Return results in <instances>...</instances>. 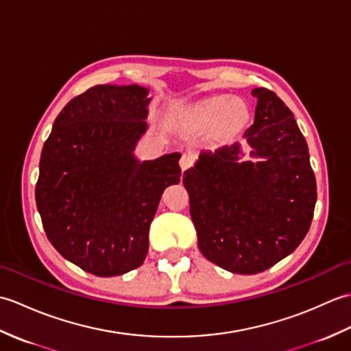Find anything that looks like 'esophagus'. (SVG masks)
Masks as SVG:
<instances>
[{
    "label": "esophagus",
    "mask_w": 351,
    "mask_h": 351,
    "mask_svg": "<svg viewBox=\"0 0 351 351\" xmlns=\"http://www.w3.org/2000/svg\"><path fill=\"white\" fill-rule=\"evenodd\" d=\"M180 166H181L182 171H184V170H187V169H190V167L193 166V156H191V155H189V154H184V155H182V158H181V161H180Z\"/></svg>",
    "instance_id": "esophagus-1"
}]
</instances>
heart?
<instances>
[{
  "mask_svg": "<svg viewBox=\"0 0 351 351\" xmlns=\"http://www.w3.org/2000/svg\"><path fill=\"white\" fill-rule=\"evenodd\" d=\"M205 116L211 121H217V119H225V123L229 128H237V126L243 125L247 121V108L243 102H238L229 96H220V98H214L206 104Z\"/></svg>",
  "mask_w": 351,
  "mask_h": 351,
  "instance_id": "obj_1",
  "label": "heart"
}]
</instances>
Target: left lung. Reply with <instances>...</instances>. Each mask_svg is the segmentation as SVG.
Returning a JSON list of instances; mask_svg holds the SVG:
<instances>
[{
	"mask_svg": "<svg viewBox=\"0 0 351 351\" xmlns=\"http://www.w3.org/2000/svg\"><path fill=\"white\" fill-rule=\"evenodd\" d=\"M252 95L258 106L244 137L264 161L237 162L235 143L202 154L182 176L200 252L238 274L261 273L293 253L317 202L308 145L293 111L268 88Z\"/></svg>",
	"mask_w": 351,
	"mask_h": 351,
	"instance_id": "1",
	"label": "left lung"
}]
</instances>
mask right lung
Wrapping results in <instances>:
<instances>
[{
  "label": "right lung",
  "instance_id": "add662e5",
  "mask_svg": "<svg viewBox=\"0 0 351 351\" xmlns=\"http://www.w3.org/2000/svg\"><path fill=\"white\" fill-rule=\"evenodd\" d=\"M145 87L95 86L68 102L42 149L36 205L62 256L102 278L140 267L164 189L180 182L181 155L138 161Z\"/></svg>",
  "mask_w": 351,
  "mask_h": 351
}]
</instances>
